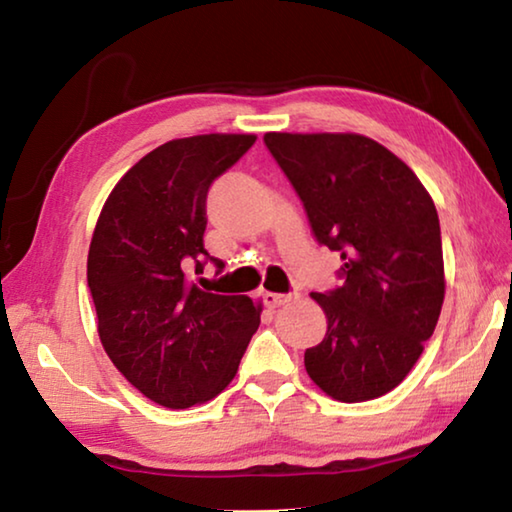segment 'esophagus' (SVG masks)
I'll use <instances>...</instances> for the list:
<instances>
[{
	"mask_svg": "<svg viewBox=\"0 0 512 512\" xmlns=\"http://www.w3.org/2000/svg\"><path fill=\"white\" fill-rule=\"evenodd\" d=\"M291 296H287V293H273V291H264L262 293V302L268 307V309H277L282 307L284 302H289Z\"/></svg>",
	"mask_w": 512,
	"mask_h": 512,
	"instance_id": "34e87169",
	"label": "esophagus"
}]
</instances>
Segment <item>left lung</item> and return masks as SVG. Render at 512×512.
I'll return each instance as SVG.
<instances>
[{
	"label": "left lung",
	"mask_w": 512,
	"mask_h": 512,
	"mask_svg": "<svg viewBox=\"0 0 512 512\" xmlns=\"http://www.w3.org/2000/svg\"><path fill=\"white\" fill-rule=\"evenodd\" d=\"M320 246L341 253V284L311 293L327 334L305 352L309 377L341 402L386 395L409 375L445 298L440 221L427 189L375 140L266 133Z\"/></svg>",
	"instance_id": "obj_1"
}]
</instances>
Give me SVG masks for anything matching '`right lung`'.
<instances>
[{
    "mask_svg": "<svg viewBox=\"0 0 512 512\" xmlns=\"http://www.w3.org/2000/svg\"><path fill=\"white\" fill-rule=\"evenodd\" d=\"M255 140L212 133L158 146L115 185L94 228L88 287L103 350L167 409L219 395L259 327L262 307L248 296L189 280V268L223 266L203 246L207 192Z\"/></svg>",
    "mask_w": 512,
    "mask_h": 512,
    "instance_id": "right-lung-1",
    "label": "right lung"
}]
</instances>
